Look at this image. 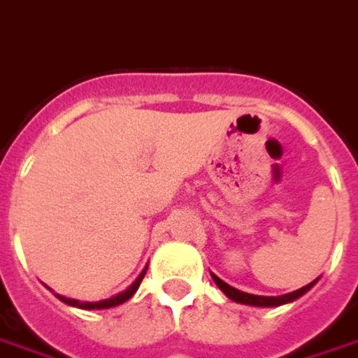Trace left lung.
<instances>
[{
	"label": "left lung",
	"mask_w": 358,
	"mask_h": 358,
	"mask_svg": "<svg viewBox=\"0 0 358 358\" xmlns=\"http://www.w3.org/2000/svg\"><path fill=\"white\" fill-rule=\"evenodd\" d=\"M215 283L217 287L221 289L229 299H232L234 302H240V304H250V306H281V304H287V302H292L296 301V299H301L304 292H308L316 281H312L310 285L306 287H302L299 291H292V292H287V294H281V296H257V294H248V292H242L238 289H234L231 285H227L222 279H219L217 275H213Z\"/></svg>",
	"instance_id": "left-lung-1"
}]
</instances>
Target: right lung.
<instances>
[{
  "mask_svg": "<svg viewBox=\"0 0 358 358\" xmlns=\"http://www.w3.org/2000/svg\"><path fill=\"white\" fill-rule=\"evenodd\" d=\"M145 273H147V267H145L143 271H141V275L137 277L134 283L127 287L126 291L120 292V294H116V296H112V299H106V301H101V302H81V301H73V299H66V296H62V294H57V299L62 302H66V304H69V306H77V308H83V310H102V308H112V306H118V304H122V302L129 301L131 296H134V292L139 289V285H141V281H143Z\"/></svg>",
  "mask_w": 358,
  "mask_h": 358,
  "instance_id": "obj_1",
  "label": "right lung"
}]
</instances>
